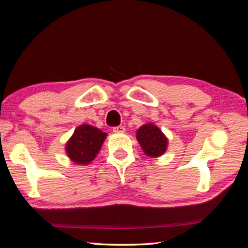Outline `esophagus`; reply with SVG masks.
Instances as JSON below:
<instances>
[{
  "label": "esophagus",
  "instance_id": "1",
  "mask_svg": "<svg viewBox=\"0 0 248 248\" xmlns=\"http://www.w3.org/2000/svg\"><path fill=\"white\" fill-rule=\"evenodd\" d=\"M115 133H124L125 132V127L124 126H117L114 127V129H112Z\"/></svg>",
  "mask_w": 248,
  "mask_h": 248
}]
</instances>
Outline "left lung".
<instances>
[{
  "instance_id": "8db88e82",
  "label": "left lung",
  "mask_w": 248,
  "mask_h": 248,
  "mask_svg": "<svg viewBox=\"0 0 248 248\" xmlns=\"http://www.w3.org/2000/svg\"><path fill=\"white\" fill-rule=\"evenodd\" d=\"M137 140L144 153L151 158H156L167 152L169 140L158 126L146 123L137 131Z\"/></svg>"
}]
</instances>
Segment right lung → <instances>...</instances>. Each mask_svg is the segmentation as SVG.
Masks as SVG:
<instances>
[{
  "label": "right lung",
  "mask_w": 248,
  "mask_h": 248,
  "mask_svg": "<svg viewBox=\"0 0 248 248\" xmlns=\"http://www.w3.org/2000/svg\"><path fill=\"white\" fill-rule=\"evenodd\" d=\"M108 134L97 127L81 124L74 130L66 142L65 151L68 158L77 164L88 166L99 153Z\"/></svg>",
  "instance_id": "right-lung-1"
}]
</instances>
